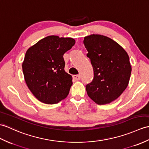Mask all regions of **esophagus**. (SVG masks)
Returning <instances> with one entry per match:
<instances>
[{"label": "esophagus", "mask_w": 149, "mask_h": 149, "mask_svg": "<svg viewBox=\"0 0 149 149\" xmlns=\"http://www.w3.org/2000/svg\"><path fill=\"white\" fill-rule=\"evenodd\" d=\"M74 79H75V80H80L81 79V76L79 75H73Z\"/></svg>", "instance_id": "esophagus-1"}]
</instances>
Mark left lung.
<instances>
[{"label":"left lung","mask_w":149,"mask_h":149,"mask_svg":"<svg viewBox=\"0 0 149 149\" xmlns=\"http://www.w3.org/2000/svg\"><path fill=\"white\" fill-rule=\"evenodd\" d=\"M83 42L94 72L93 81L86 86L88 95L98 105L110 103L128 85L131 72L128 54L104 36L93 34L85 37Z\"/></svg>","instance_id":"1"}]
</instances>
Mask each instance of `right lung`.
Segmentation results:
<instances>
[{
  "mask_svg": "<svg viewBox=\"0 0 149 149\" xmlns=\"http://www.w3.org/2000/svg\"><path fill=\"white\" fill-rule=\"evenodd\" d=\"M75 43L72 38L51 36L27 50L22 64L28 88L40 102L55 104L65 99L72 85L65 71L63 54Z\"/></svg>",
  "mask_w": 149,
  "mask_h": 149,
  "instance_id": "obj_1",
  "label": "right lung"
}]
</instances>
